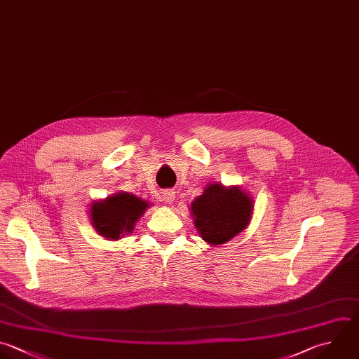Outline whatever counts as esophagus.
I'll list each match as a JSON object with an SVG mask.
<instances>
[{"label":"esophagus","mask_w":359,"mask_h":359,"mask_svg":"<svg viewBox=\"0 0 359 359\" xmlns=\"http://www.w3.org/2000/svg\"><path fill=\"white\" fill-rule=\"evenodd\" d=\"M174 199H175L174 191H164V192H163V202H164V203L171 205V203L174 202Z\"/></svg>","instance_id":"obj_1"}]
</instances>
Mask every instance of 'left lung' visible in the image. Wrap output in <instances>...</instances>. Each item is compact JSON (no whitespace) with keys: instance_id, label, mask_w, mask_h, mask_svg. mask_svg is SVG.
Here are the masks:
<instances>
[{"instance_id":"left-lung-1","label":"left lung","mask_w":359,"mask_h":359,"mask_svg":"<svg viewBox=\"0 0 359 359\" xmlns=\"http://www.w3.org/2000/svg\"><path fill=\"white\" fill-rule=\"evenodd\" d=\"M191 212L201 237L212 245H219L248 226L252 199L238 187L210 184L191 203Z\"/></svg>"}]
</instances>
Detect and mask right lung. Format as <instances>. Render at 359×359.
<instances>
[{
  "instance_id": "obj_1",
  "label": "right lung",
  "mask_w": 359,
  "mask_h": 359,
  "mask_svg": "<svg viewBox=\"0 0 359 359\" xmlns=\"http://www.w3.org/2000/svg\"><path fill=\"white\" fill-rule=\"evenodd\" d=\"M150 205L142 198L128 192L94 202L91 206V223L98 234L108 240H119L130 234L136 222Z\"/></svg>"
}]
</instances>
